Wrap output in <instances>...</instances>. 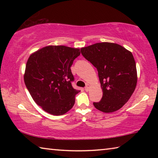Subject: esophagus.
<instances>
[{"mask_svg":"<svg viewBox=\"0 0 158 158\" xmlns=\"http://www.w3.org/2000/svg\"><path fill=\"white\" fill-rule=\"evenodd\" d=\"M90 85L89 84H87L86 86L85 87V91H89V89H90Z\"/></svg>","mask_w":158,"mask_h":158,"instance_id":"34e87169","label":"esophagus"}]
</instances>
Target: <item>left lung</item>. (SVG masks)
<instances>
[{"mask_svg": "<svg viewBox=\"0 0 158 158\" xmlns=\"http://www.w3.org/2000/svg\"><path fill=\"white\" fill-rule=\"evenodd\" d=\"M81 54L98 72L103 95L95 107L105 113L121 109L129 100L137 83L132 53L121 45L100 42L81 49Z\"/></svg>", "mask_w": 158, "mask_h": 158, "instance_id": "left-lung-1", "label": "left lung"}]
</instances>
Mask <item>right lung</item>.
Wrapping results in <instances>:
<instances>
[{
    "mask_svg": "<svg viewBox=\"0 0 158 158\" xmlns=\"http://www.w3.org/2000/svg\"><path fill=\"white\" fill-rule=\"evenodd\" d=\"M80 49L63 45L44 47L29 56L23 75L26 86L37 105L60 116L73 107L79 90L72 86L71 66Z\"/></svg>",
    "mask_w": 158,
    "mask_h": 158,
    "instance_id": "obj_1",
    "label": "right lung"
}]
</instances>
